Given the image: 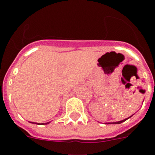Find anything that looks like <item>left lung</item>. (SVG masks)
I'll use <instances>...</instances> for the list:
<instances>
[{"label": "left lung", "instance_id": "1", "mask_svg": "<svg viewBox=\"0 0 155 155\" xmlns=\"http://www.w3.org/2000/svg\"><path fill=\"white\" fill-rule=\"evenodd\" d=\"M132 116H133V115H132ZM132 116H130V117H128V118L125 119V120H120V121H118V122H113V123H105V124H122V123H124V122L126 121V120H128L129 118H130V117Z\"/></svg>", "mask_w": 155, "mask_h": 155}]
</instances>
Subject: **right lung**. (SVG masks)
I'll list each match as a JSON object with an SVG mask.
<instances>
[{"label":"right lung","instance_id":"1","mask_svg":"<svg viewBox=\"0 0 155 155\" xmlns=\"http://www.w3.org/2000/svg\"><path fill=\"white\" fill-rule=\"evenodd\" d=\"M50 122H48V123H46V124H37V123H31V124H38V125H45V124H49Z\"/></svg>","mask_w":155,"mask_h":155}]
</instances>
